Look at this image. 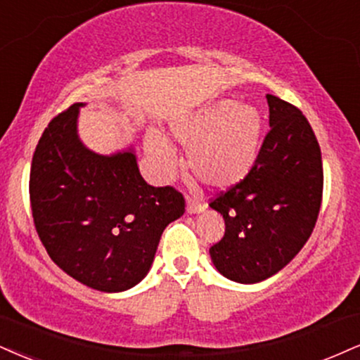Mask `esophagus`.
Instances as JSON below:
<instances>
[{
	"label": "esophagus",
	"mask_w": 360,
	"mask_h": 360,
	"mask_svg": "<svg viewBox=\"0 0 360 360\" xmlns=\"http://www.w3.org/2000/svg\"><path fill=\"white\" fill-rule=\"evenodd\" d=\"M186 201H188V213H199L206 207V202L201 198L186 196Z\"/></svg>",
	"instance_id": "34e87169"
}]
</instances>
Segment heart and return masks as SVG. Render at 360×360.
Returning <instances> with one entry per match:
<instances>
[{
	"mask_svg": "<svg viewBox=\"0 0 360 360\" xmlns=\"http://www.w3.org/2000/svg\"><path fill=\"white\" fill-rule=\"evenodd\" d=\"M172 134L189 149L188 166L199 181L229 188L248 176L257 162L262 119L251 107L221 101L176 124ZM146 149L158 174L166 177L174 172L177 155L166 137L149 132Z\"/></svg>",
	"mask_w": 360,
	"mask_h": 360,
	"instance_id": "1",
	"label": "heart"
}]
</instances>
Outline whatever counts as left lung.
Returning a JSON list of instances; mask_svg holds the SVG:
<instances>
[{
    "mask_svg": "<svg viewBox=\"0 0 360 360\" xmlns=\"http://www.w3.org/2000/svg\"><path fill=\"white\" fill-rule=\"evenodd\" d=\"M270 131L248 176L211 198L224 235L210 248L218 271L238 283L275 275L307 243L323 193L320 146L292 103L266 95Z\"/></svg>",
    "mask_w": 360,
    "mask_h": 360,
    "instance_id": "left-lung-1",
    "label": "left lung"
}]
</instances>
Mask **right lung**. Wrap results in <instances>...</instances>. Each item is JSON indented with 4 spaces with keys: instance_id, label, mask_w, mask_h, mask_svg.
I'll use <instances>...</instances> for the list:
<instances>
[{
    "instance_id": "obj_1",
    "label": "right lung",
    "mask_w": 360,
    "mask_h": 360,
    "mask_svg": "<svg viewBox=\"0 0 360 360\" xmlns=\"http://www.w3.org/2000/svg\"><path fill=\"white\" fill-rule=\"evenodd\" d=\"M80 105L53 117L34 149V229L65 274L101 292H122L147 275L162 231L184 213V196L147 184L132 150L109 158L85 149L77 136Z\"/></svg>"
}]
</instances>
